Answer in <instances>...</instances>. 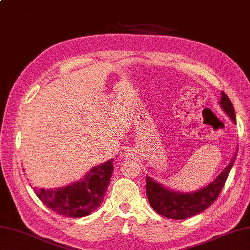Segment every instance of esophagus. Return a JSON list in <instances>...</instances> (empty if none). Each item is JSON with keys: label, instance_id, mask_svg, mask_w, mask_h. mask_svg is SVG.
<instances>
[{"label": "esophagus", "instance_id": "esophagus-1", "mask_svg": "<svg viewBox=\"0 0 250 250\" xmlns=\"http://www.w3.org/2000/svg\"><path fill=\"white\" fill-rule=\"evenodd\" d=\"M134 156V153H133V149H126L124 153V157L125 158H129V157H133Z\"/></svg>", "mask_w": 250, "mask_h": 250}]
</instances>
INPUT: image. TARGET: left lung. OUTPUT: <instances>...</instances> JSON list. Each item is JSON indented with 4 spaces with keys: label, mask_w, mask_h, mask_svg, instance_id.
Returning a JSON list of instances; mask_svg holds the SVG:
<instances>
[{
    "label": "left lung",
    "mask_w": 250,
    "mask_h": 250,
    "mask_svg": "<svg viewBox=\"0 0 250 250\" xmlns=\"http://www.w3.org/2000/svg\"><path fill=\"white\" fill-rule=\"evenodd\" d=\"M220 106L232 121L236 122L235 110L230 99L223 92L221 93ZM237 152V149H236ZM236 153L224 170L206 187L193 192H179L165 187L149 176H146V193L148 202L158 214L172 220H184L197 215L211 206L219 197L221 190L228 179L234 165Z\"/></svg>",
    "instance_id": "left-lung-1"
}]
</instances>
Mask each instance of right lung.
<instances>
[{
	"label": "right lung",
	"instance_id": "1",
	"mask_svg": "<svg viewBox=\"0 0 250 250\" xmlns=\"http://www.w3.org/2000/svg\"><path fill=\"white\" fill-rule=\"evenodd\" d=\"M113 171L112 160L94 166L80 180L65 187L34 191L43 204L58 214L67 217L87 216L101 206Z\"/></svg>",
	"mask_w": 250,
	"mask_h": 250
}]
</instances>
